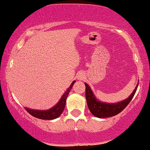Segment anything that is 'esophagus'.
<instances>
[{"instance_id":"obj_1","label":"esophagus","mask_w":150,"mask_h":150,"mask_svg":"<svg viewBox=\"0 0 150 150\" xmlns=\"http://www.w3.org/2000/svg\"><path fill=\"white\" fill-rule=\"evenodd\" d=\"M79 79H80V80H81V79H82V77H80V78H79Z\"/></svg>"}]
</instances>
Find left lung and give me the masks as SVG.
Segmentation results:
<instances>
[{
	"label": "left lung",
	"instance_id": "left-lung-1",
	"mask_svg": "<svg viewBox=\"0 0 150 150\" xmlns=\"http://www.w3.org/2000/svg\"><path fill=\"white\" fill-rule=\"evenodd\" d=\"M84 84L86 86V98L87 104L90 111L94 116L100 117V118H104V117L116 116L124 110L136 94L139 82L137 83L134 92L132 93V94L129 96L128 98L120 102L115 103V104L114 103V104H108V103L107 104V103L100 102L94 96L89 86L86 83H85Z\"/></svg>",
	"mask_w": 150,
	"mask_h": 150
}]
</instances>
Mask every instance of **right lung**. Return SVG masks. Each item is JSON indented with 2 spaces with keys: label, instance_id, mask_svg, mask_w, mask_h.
<instances>
[{
  "label": "right lung",
  "instance_id": "1",
  "mask_svg": "<svg viewBox=\"0 0 150 150\" xmlns=\"http://www.w3.org/2000/svg\"><path fill=\"white\" fill-rule=\"evenodd\" d=\"M76 81H73L72 84L70 86V87L68 88L67 90L65 92L64 94L61 98V99L59 102L56 105H54L52 108L48 110H44V111H40V110H32L28 109L27 108H25V109L27 112L32 116L37 117L39 119L42 120H53L55 119L56 117L60 116L62 114L64 109L66 105V98L68 97V95L69 94L70 90L72 89V86L74 84Z\"/></svg>",
  "mask_w": 150,
  "mask_h": 150
}]
</instances>
